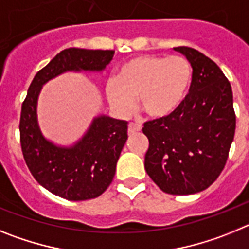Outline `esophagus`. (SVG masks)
<instances>
[{
	"instance_id": "1",
	"label": "esophagus",
	"mask_w": 249,
	"mask_h": 249,
	"mask_svg": "<svg viewBox=\"0 0 249 249\" xmlns=\"http://www.w3.org/2000/svg\"><path fill=\"white\" fill-rule=\"evenodd\" d=\"M141 129H142V127H141V124H138V123H129L128 124V135H135V133H138V132H141Z\"/></svg>"
}]
</instances>
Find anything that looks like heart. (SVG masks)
Returning <instances> with one entry per match:
<instances>
[{"instance_id":"b5f03b06","label":"heart","mask_w":249,"mask_h":249,"mask_svg":"<svg viewBox=\"0 0 249 249\" xmlns=\"http://www.w3.org/2000/svg\"><path fill=\"white\" fill-rule=\"evenodd\" d=\"M192 83V66L186 57L141 54L118 68L106 82L109 106L124 117L138 106L152 118H164L179 108Z\"/></svg>"}]
</instances>
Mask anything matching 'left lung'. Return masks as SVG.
<instances>
[{
	"mask_svg": "<svg viewBox=\"0 0 249 249\" xmlns=\"http://www.w3.org/2000/svg\"><path fill=\"white\" fill-rule=\"evenodd\" d=\"M192 66V83L179 108L144 123L149 141L144 168L169 195H195L221 175L236 131L231 83L212 59L175 47Z\"/></svg>",
	"mask_w": 249,
	"mask_h": 249,
	"instance_id": "8db88e82",
	"label": "left lung"
}]
</instances>
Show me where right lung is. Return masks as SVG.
Listing matches in <instances>:
<instances>
[{"instance_id": "add662e5", "label": "right lung", "mask_w": 249, "mask_h": 249, "mask_svg": "<svg viewBox=\"0 0 249 249\" xmlns=\"http://www.w3.org/2000/svg\"><path fill=\"white\" fill-rule=\"evenodd\" d=\"M113 53L109 50L61 51L37 72L22 103L19 136L26 164L43 188L68 201L96 198L107 190L128 138L127 122L98 114L76 143L61 146L45 137L39 128V93L48 81L67 72L102 73Z\"/></svg>"}]
</instances>
